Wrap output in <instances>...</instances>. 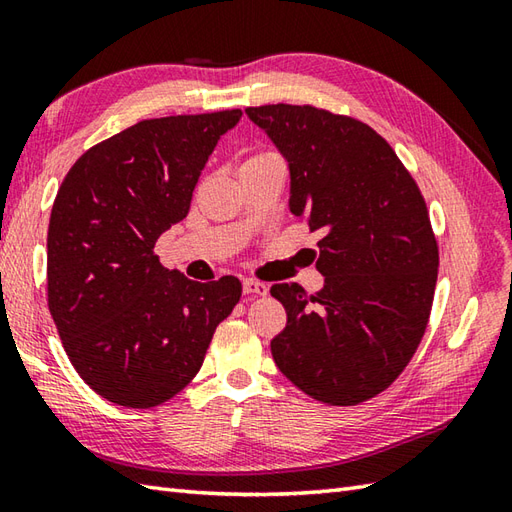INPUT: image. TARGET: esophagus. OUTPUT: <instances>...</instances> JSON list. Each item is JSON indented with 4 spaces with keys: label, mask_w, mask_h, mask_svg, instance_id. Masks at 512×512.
<instances>
[{
    "label": "esophagus",
    "mask_w": 512,
    "mask_h": 512,
    "mask_svg": "<svg viewBox=\"0 0 512 512\" xmlns=\"http://www.w3.org/2000/svg\"><path fill=\"white\" fill-rule=\"evenodd\" d=\"M242 288H244V295H257V297L268 295V286L257 279H244Z\"/></svg>",
    "instance_id": "34e87169"
}]
</instances>
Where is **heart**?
Wrapping results in <instances>:
<instances>
[{
  "instance_id": "b5f03b06",
  "label": "heart",
  "mask_w": 512,
  "mask_h": 512,
  "mask_svg": "<svg viewBox=\"0 0 512 512\" xmlns=\"http://www.w3.org/2000/svg\"><path fill=\"white\" fill-rule=\"evenodd\" d=\"M275 156H270V154H259V156H253V158H248L244 165H253V162H264V160H273Z\"/></svg>"
}]
</instances>
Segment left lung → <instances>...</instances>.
Returning <instances> with one entry per match:
<instances>
[{
	"mask_svg": "<svg viewBox=\"0 0 512 512\" xmlns=\"http://www.w3.org/2000/svg\"><path fill=\"white\" fill-rule=\"evenodd\" d=\"M286 158L290 213L321 231L323 288L275 284L288 323L279 372L314 400L358 405L416 354L438 279V244L416 180L372 127L312 105L248 107Z\"/></svg>",
	"mask_w": 512,
	"mask_h": 512,
	"instance_id": "obj_1",
	"label": "left lung"
}]
</instances>
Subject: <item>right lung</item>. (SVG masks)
I'll list each match as a JSON object with an SVG mask.
<instances>
[{
    "label": "right lung",
    "mask_w": 512,
    "mask_h": 512,
    "mask_svg": "<svg viewBox=\"0 0 512 512\" xmlns=\"http://www.w3.org/2000/svg\"><path fill=\"white\" fill-rule=\"evenodd\" d=\"M239 118L140 121L85 151L52 204L48 308L76 372L116 405L149 409L187 387L242 297L235 277L198 284L154 255Z\"/></svg>",
    "instance_id": "add662e5"
}]
</instances>
